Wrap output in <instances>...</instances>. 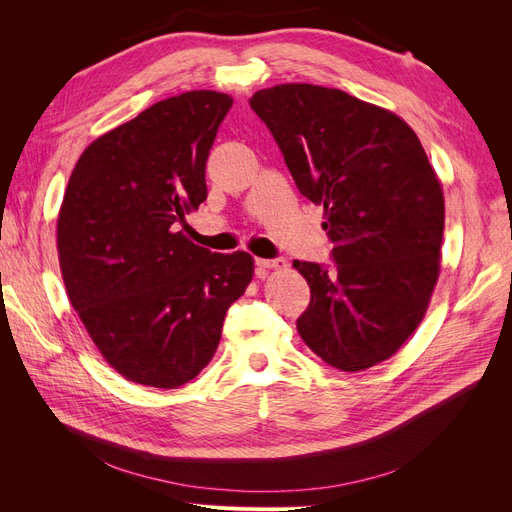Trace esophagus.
Masks as SVG:
<instances>
[{"label": "esophagus", "mask_w": 512, "mask_h": 512, "mask_svg": "<svg viewBox=\"0 0 512 512\" xmlns=\"http://www.w3.org/2000/svg\"><path fill=\"white\" fill-rule=\"evenodd\" d=\"M256 265L260 269H284L286 260L284 258H256Z\"/></svg>", "instance_id": "1"}]
</instances>
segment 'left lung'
Returning a JSON list of instances; mask_svg holds the SVG:
<instances>
[{"label":"left lung","mask_w":512,"mask_h":512,"mask_svg":"<svg viewBox=\"0 0 512 512\" xmlns=\"http://www.w3.org/2000/svg\"><path fill=\"white\" fill-rule=\"evenodd\" d=\"M250 106L299 192L324 207L335 267L294 260L312 292L303 342L342 371L374 367L425 318L440 275L444 194L408 123L342 89L286 83Z\"/></svg>","instance_id":"8db88e82"}]
</instances>
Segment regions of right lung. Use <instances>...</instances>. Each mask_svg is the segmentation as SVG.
I'll use <instances>...</instances> for the list:
<instances>
[{"mask_svg": "<svg viewBox=\"0 0 512 512\" xmlns=\"http://www.w3.org/2000/svg\"><path fill=\"white\" fill-rule=\"evenodd\" d=\"M232 98L198 89L98 136L57 215L59 269L89 337L126 380L177 389L213 359L228 307L254 277L179 226L207 198L205 164Z\"/></svg>", "mask_w": 512, "mask_h": 512, "instance_id": "obj_1", "label": "right lung"}]
</instances>
